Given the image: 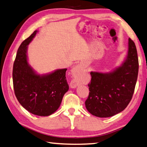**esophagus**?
<instances>
[{
    "instance_id": "esophagus-1",
    "label": "esophagus",
    "mask_w": 147,
    "mask_h": 147,
    "mask_svg": "<svg viewBox=\"0 0 147 147\" xmlns=\"http://www.w3.org/2000/svg\"><path fill=\"white\" fill-rule=\"evenodd\" d=\"M80 71V67H79V66H77V67L74 68V69H73V72H75L76 74L79 73ZM79 84V82L77 80L73 79L71 81L70 86L71 87V88H76V87Z\"/></svg>"
}]
</instances>
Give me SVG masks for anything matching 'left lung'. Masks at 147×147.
<instances>
[{"mask_svg": "<svg viewBox=\"0 0 147 147\" xmlns=\"http://www.w3.org/2000/svg\"><path fill=\"white\" fill-rule=\"evenodd\" d=\"M138 68L136 47L129 38L128 55L121 67L110 74L91 72L85 101L88 111L98 117H109L124 110L132 99Z\"/></svg>", "mask_w": 147, "mask_h": 147, "instance_id": "left-lung-1", "label": "left lung"}]
</instances>
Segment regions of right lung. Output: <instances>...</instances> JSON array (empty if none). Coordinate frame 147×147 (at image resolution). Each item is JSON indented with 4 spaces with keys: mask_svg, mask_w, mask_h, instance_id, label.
<instances>
[{
    "mask_svg": "<svg viewBox=\"0 0 147 147\" xmlns=\"http://www.w3.org/2000/svg\"><path fill=\"white\" fill-rule=\"evenodd\" d=\"M36 33L23 40L18 49L13 64V88L17 100L26 110L38 116H48L58 109L69 89L66 79L67 69L43 76L34 72L28 64L26 49Z\"/></svg>",
    "mask_w": 147,
    "mask_h": 147,
    "instance_id": "obj_1",
    "label": "right lung"
}]
</instances>
